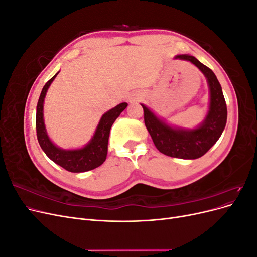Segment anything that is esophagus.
Returning <instances> with one entry per match:
<instances>
[{"mask_svg": "<svg viewBox=\"0 0 257 257\" xmlns=\"http://www.w3.org/2000/svg\"><path fill=\"white\" fill-rule=\"evenodd\" d=\"M128 102H130V103H135V102H136V98H135V97H130V98H128Z\"/></svg>", "mask_w": 257, "mask_h": 257, "instance_id": "esophagus-1", "label": "esophagus"}]
</instances>
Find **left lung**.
Here are the masks:
<instances>
[{"label":"left lung","instance_id":"obj_1","mask_svg":"<svg viewBox=\"0 0 257 257\" xmlns=\"http://www.w3.org/2000/svg\"><path fill=\"white\" fill-rule=\"evenodd\" d=\"M176 58L190 61L207 77L210 88V107L206 120L195 130H176L168 126L145 105H142L145 125L161 153L170 158L194 160L203 157L220 138L226 125L227 107L221 84L211 69L189 54H181Z\"/></svg>","mask_w":257,"mask_h":257}]
</instances>
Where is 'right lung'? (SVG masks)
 <instances>
[{
    "label": "right lung",
    "mask_w": 257,
    "mask_h": 257,
    "mask_svg": "<svg viewBox=\"0 0 257 257\" xmlns=\"http://www.w3.org/2000/svg\"><path fill=\"white\" fill-rule=\"evenodd\" d=\"M54 75L49 79L42 90L41 96L38 98L36 108V135L37 141L40 143L43 151L47 157L53 161L56 164L60 165L71 173H84L92 170L103 164L107 157L108 151V138H109L110 128L113 122L118 118L120 113L125 109L127 104L121 103L115 106L109 111H107L100 119L95 134L91 139V142L82 149L78 150H62L54 146L46 133L43 118V107L44 98L50 83L56 78Z\"/></svg>",
    "instance_id": "add662e5"
}]
</instances>
